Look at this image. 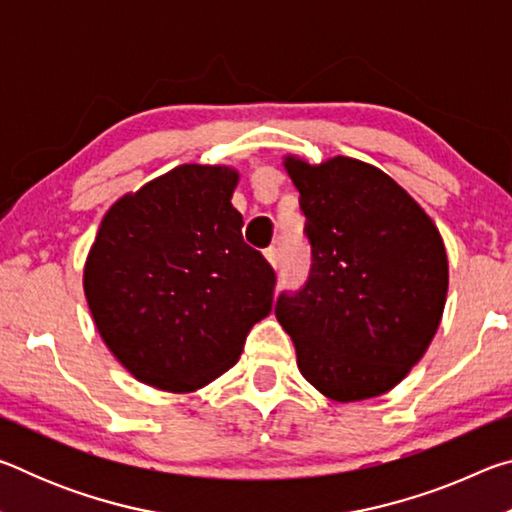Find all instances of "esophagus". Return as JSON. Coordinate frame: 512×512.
<instances>
[{"label":"esophagus","instance_id":"1","mask_svg":"<svg viewBox=\"0 0 512 512\" xmlns=\"http://www.w3.org/2000/svg\"><path fill=\"white\" fill-rule=\"evenodd\" d=\"M266 259H268V264H271L273 268H277V264H280V250H277V246H271V248H266Z\"/></svg>","mask_w":512,"mask_h":512}]
</instances>
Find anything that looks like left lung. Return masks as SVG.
I'll use <instances>...</instances> for the list:
<instances>
[{
	"label": "left lung",
	"mask_w": 512,
	"mask_h": 512,
	"mask_svg": "<svg viewBox=\"0 0 512 512\" xmlns=\"http://www.w3.org/2000/svg\"><path fill=\"white\" fill-rule=\"evenodd\" d=\"M284 167L300 192L311 271L280 293L275 316L298 368L334 402L391 391L422 359L443 318L447 253L429 214L372 164L345 155Z\"/></svg>",
	"instance_id": "8db88e82"
}]
</instances>
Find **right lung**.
Masks as SVG:
<instances>
[{"label":"right lung","mask_w":512,"mask_h":512,"mask_svg":"<svg viewBox=\"0 0 512 512\" xmlns=\"http://www.w3.org/2000/svg\"><path fill=\"white\" fill-rule=\"evenodd\" d=\"M237 183L230 167L180 164L103 216L85 298L103 343L144 384L198 391L271 314L275 271L241 237Z\"/></svg>","instance_id":"1"}]
</instances>
